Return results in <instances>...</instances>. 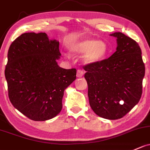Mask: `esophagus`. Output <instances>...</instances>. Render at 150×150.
Wrapping results in <instances>:
<instances>
[{
	"mask_svg": "<svg viewBox=\"0 0 150 150\" xmlns=\"http://www.w3.org/2000/svg\"><path fill=\"white\" fill-rule=\"evenodd\" d=\"M83 74H84V71H83V70H81V69H78V70H77V72H76V76L77 77H81L83 75Z\"/></svg>",
	"mask_w": 150,
	"mask_h": 150,
	"instance_id": "esophagus-1",
	"label": "esophagus"
}]
</instances>
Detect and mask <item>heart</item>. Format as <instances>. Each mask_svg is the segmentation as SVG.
I'll return each mask as SVG.
<instances>
[{
  "label": "heart",
  "mask_w": 150,
  "mask_h": 150,
  "mask_svg": "<svg viewBox=\"0 0 150 150\" xmlns=\"http://www.w3.org/2000/svg\"><path fill=\"white\" fill-rule=\"evenodd\" d=\"M75 54H83V62L86 64H95L101 62L105 58L109 51L108 44L103 40L84 38L76 42L71 48Z\"/></svg>",
  "instance_id": "obj_1"
}]
</instances>
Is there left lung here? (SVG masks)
I'll use <instances>...</instances> for the list:
<instances>
[{
    "instance_id": "8db88e82",
    "label": "left lung",
    "mask_w": 150,
    "mask_h": 150,
    "mask_svg": "<svg viewBox=\"0 0 150 150\" xmlns=\"http://www.w3.org/2000/svg\"><path fill=\"white\" fill-rule=\"evenodd\" d=\"M117 38V51L107 59L83 66L89 104L94 113L118 120L139 102L145 67L139 44L124 33Z\"/></svg>"
}]
</instances>
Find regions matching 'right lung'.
Segmentation results:
<instances>
[{
  "instance_id": "add662e5",
  "label": "right lung",
  "mask_w": 150,
  "mask_h": 150,
  "mask_svg": "<svg viewBox=\"0 0 150 150\" xmlns=\"http://www.w3.org/2000/svg\"><path fill=\"white\" fill-rule=\"evenodd\" d=\"M59 42L46 33H25L8 52L5 76L11 104L33 121L55 117L62 109L64 91L76 78V69L61 68Z\"/></svg>"
}]
</instances>
